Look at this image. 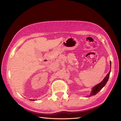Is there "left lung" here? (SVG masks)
I'll return each instance as SVG.
<instances>
[{"label":"left lung","mask_w":121,"mask_h":121,"mask_svg":"<svg viewBox=\"0 0 121 121\" xmlns=\"http://www.w3.org/2000/svg\"><path fill=\"white\" fill-rule=\"evenodd\" d=\"M110 70L109 72V73L107 74L106 76L105 77V78L103 80V81L100 82L99 84H97V85H96L95 87H94L92 89V91L91 93L90 94V96H89V97H90V96H92L93 95H95L96 94L99 92L100 91H101V89L103 88L105 86V85L106 84L107 82H108V80L109 79V76H110V74L111 72V62L110 61Z\"/></svg>","instance_id":"1"}]
</instances>
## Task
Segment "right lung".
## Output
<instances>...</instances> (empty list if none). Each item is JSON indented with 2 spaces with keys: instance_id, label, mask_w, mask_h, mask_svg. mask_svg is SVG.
I'll return each mask as SVG.
<instances>
[{
  "instance_id": "right-lung-1",
  "label": "right lung",
  "mask_w": 121,
  "mask_h": 121,
  "mask_svg": "<svg viewBox=\"0 0 121 121\" xmlns=\"http://www.w3.org/2000/svg\"><path fill=\"white\" fill-rule=\"evenodd\" d=\"M33 101H34V100H33Z\"/></svg>"
}]
</instances>
